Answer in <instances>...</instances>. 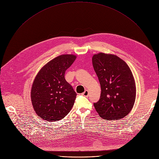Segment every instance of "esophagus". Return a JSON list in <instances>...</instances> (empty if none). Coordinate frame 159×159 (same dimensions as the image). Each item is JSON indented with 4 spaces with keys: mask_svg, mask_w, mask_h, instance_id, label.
Listing matches in <instances>:
<instances>
[{
    "mask_svg": "<svg viewBox=\"0 0 159 159\" xmlns=\"http://www.w3.org/2000/svg\"><path fill=\"white\" fill-rule=\"evenodd\" d=\"M89 91H88L87 90H85V92H84V93H82V95L84 96H85V97H88V96H89Z\"/></svg>",
    "mask_w": 159,
    "mask_h": 159,
    "instance_id": "34e87169",
    "label": "esophagus"
}]
</instances>
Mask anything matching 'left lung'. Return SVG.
<instances>
[{
    "instance_id": "8db88e82",
    "label": "left lung",
    "mask_w": 159,
    "mask_h": 159,
    "mask_svg": "<svg viewBox=\"0 0 159 159\" xmlns=\"http://www.w3.org/2000/svg\"><path fill=\"white\" fill-rule=\"evenodd\" d=\"M92 60L101 88L100 99L94 103L96 111L107 120L125 118L134 106L137 90L129 66L113 54L99 53Z\"/></svg>"
}]
</instances>
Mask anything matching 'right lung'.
<instances>
[{
  "mask_svg": "<svg viewBox=\"0 0 159 159\" xmlns=\"http://www.w3.org/2000/svg\"><path fill=\"white\" fill-rule=\"evenodd\" d=\"M76 55H60L44 65L36 75L31 99L36 115L48 121L62 120L73 107L77 94L65 79Z\"/></svg>",
  "mask_w": 159,
  "mask_h": 159,
  "instance_id": "1",
  "label": "right lung"
}]
</instances>
